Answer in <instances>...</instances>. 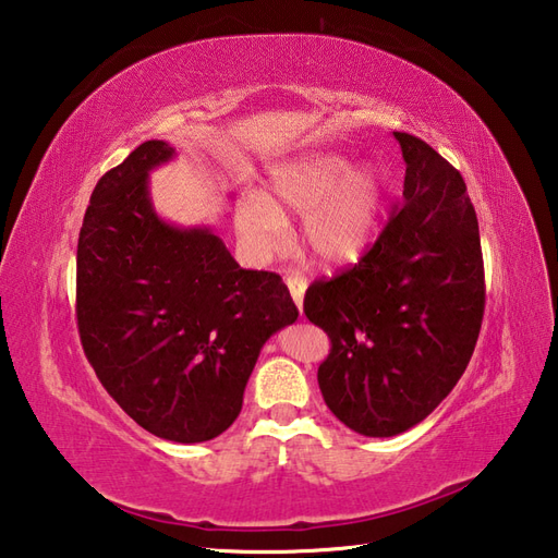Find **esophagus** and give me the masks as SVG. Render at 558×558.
<instances>
[{
    "mask_svg": "<svg viewBox=\"0 0 558 558\" xmlns=\"http://www.w3.org/2000/svg\"><path fill=\"white\" fill-rule=\"evenodd\" d=\"M287 287H289V293H291L295 307H299V311L303 313V299H305V291H307V281L299 275H289Z\"/></svg>",
    "mask_w": 558,
    "mask_h": 558,
    "instance_id": "1",
    "label": "esophagus"
}]
</instances>
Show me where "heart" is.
<instances>
[{
  "instance_id": "heart-1",
  "label": "heart",
  "mask_w": 558,
  "mask_h": 558,
  "mask_svg": "<svg viewBox=\"0 0 558 558\" xmlns=\"http://www.w3.org/2000/svg\"><path fill=\"white\" fill-rule=\"evenodd\" d=\"M387 197V179L375 165L353 167L333 153L305 155L269 177V195L239 203L236 231L257 257L277 253L287 239V215L303 217L305 253L322 267H343L373 245Z\"/></svg>"
}]
</instances>
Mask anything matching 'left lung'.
Returning a JSON list of instances; mask_svg holds the SVG:
<instances>
[{
  "label": "left lung",
  "instance_id": "obj_1",
  "mask_svg": "<svg viewBox=\"0 0 558 558\" xmlns=\"http://www.w3.org/2000/svg\"><path fill=\"white\" fill-rule=\"evenodd\" d=\"M399 141L403 205L353 269L315 281L305 315L331 339L319 391L345 427L396 437L461 379L485 313V267L465 181L437 150Z\"/></svg>",
  "mask_w": 558,
  "mask_h": 558
}]
</instances>
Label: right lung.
Wrapping results in <instances>:
<instances>
[{"mask_svg":"<svg viewBox=\"0 0 558 558\" xmlns=\"http://www.w3.org/2000/svg\"><path fill=\"white\" fill-rule=\"evenodd\" d=\"M177 157L147 141L97 181L76 255L83 351L123 411L159 439L219 437L271 333L299 311L275 271L241 269L213 227L157 215L150 171Z\"/></svg>","mask_w":558,"mask_h":558,"instance_id":"1","label":"right lung"}]
</instances>
